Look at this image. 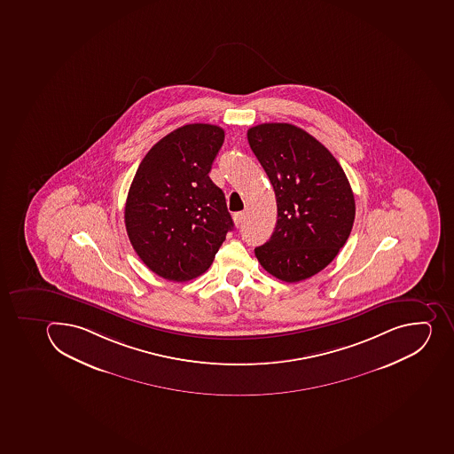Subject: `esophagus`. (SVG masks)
Listing matches in <instances>:
<instances>
[{
    "label": "esophagus",
    "instance_id": "obj_1",
    "mask_svg": "<svg viewBox=\"0 0 454 454\" xmlns=\"http://www.w3.org/2000/svg\"><path fill=\"white\" fill-rule=\"evenodd\" d=\"M233 218L237 227H240V225L243 224V218H245V215H243V213H236L234 214Z\"/></svg>",
    "mask_w": 454,
    "mask_h": 454
}]
</instances>
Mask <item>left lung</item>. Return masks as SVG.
<instances>
[{"mask_svg":"<svg viewBox=\"0 0 454 454\" xmlns=\"http://www.w3.org/2000/svg\"><path fill=\"white\" fill-rule=\"evenodd\" d=\"M247 140L278 206L272 237L254 248L257 261L289 284L314 277L350 236L356 204L348 176L327 147L294 124H259Z\"/></svg>","mask_w":454,"mask_h":454,"instance_id":"1","label":"left lung"}]
</instances>
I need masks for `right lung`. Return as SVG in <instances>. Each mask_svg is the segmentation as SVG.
Wrapping results in <instances>:
<instances>
[{"label":"right lung","instance_id":"obj_1","mask_svg":"<svg viewBox=\"0 0 454 454\" xmlns=\"http://www.w3.org/2000/svg\"><path fill=\"white\" fill-rule=\"evenodd\" d=\"M224 130L186 124L160 138L138 165L124 208L131 246L152 272L195 279L233 230L223 191L209 179Z\"/></svg>","mask_w":454,"mask_h":454}]
</instances>
